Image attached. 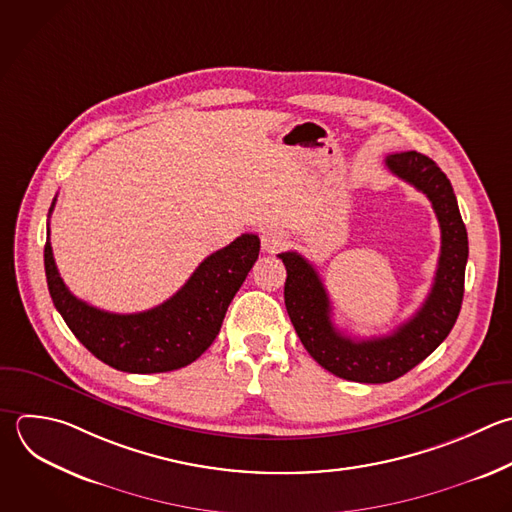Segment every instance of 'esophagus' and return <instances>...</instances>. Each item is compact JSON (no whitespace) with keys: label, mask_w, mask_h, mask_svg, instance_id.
Listing matches in <instances>:
<instances>
[{"label":"esophagus","mask_w":512,"mask_h":512,"mask_svg":"<svg viewBox=\"0 0 512 512\" xmlns=\"http://www.w3.org/2000/svg\"><path fill=\"white\" fill-rule=\"evenodd\" d=\"M286 240H288L286 234L282 230H278V228H268V230L262 232V248L266 252H270V254H274L282 246H286Z\"/></svg>","instance_id":"esophagus-1"}]
</instances>
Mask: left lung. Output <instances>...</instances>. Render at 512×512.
<instances>
[{"label":"left lung","mask_w":512,"mask_h":512,"mask_svg":"<svg viewBox=\"0 0 512 512\" xmlns=\"http://www.w3.org/2000/svg\"><path fill=\"white\" fill-rule=\"evenodd\" d=\"M400 180L426 194L440 224V258L430 294L420 310L388 336L350 338L332 322V304L314 266L298 252H282L284 302L308 354L344 380L382 384L412 370L452 330L464 294L468 236L446 174L424 154L400 152L384 160Z\"/></svg>","instance_id":"1"}]
</instances>
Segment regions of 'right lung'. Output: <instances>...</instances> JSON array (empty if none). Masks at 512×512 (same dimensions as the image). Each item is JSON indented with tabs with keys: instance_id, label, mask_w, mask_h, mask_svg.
Instances as JSON below:
<instances>
[{
	"instance_id": "obj_1",
	"label": "right lung",
	"mask_w": 512,
	"mask_h": 512,
	"mask_svg": "<svg viewBox=\"0 0 512 512\" xmlns=\"http://www.w3.org/2000/svg\"><path fill=\"white\" fill-rule=\"evenodd\" d=\"M54 204L56 200L50 214ZM258 252V236L242 234L210 254L170 300L136 314L106 312L76 298L60 278L50 228L44 264L54 306L76 338L116 370L152 374L188 366L210 348L232 298L258 260Z\"/></svg>"
}]
</instances>
